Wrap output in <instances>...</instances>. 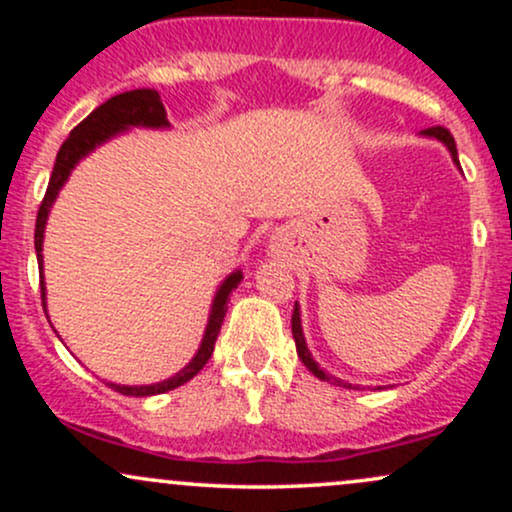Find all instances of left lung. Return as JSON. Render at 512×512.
Returning a JSON list of instances; mask_svg holds the SVG:
<instances>
[{
  "mask_svg": "<svg viewBox=\"0 0 512 512\" xmlns=\"http://www.w3.org/2000/svg\"><path fill=\"white\" fill-rule=\"evenodd\" d=\"M424 137L438 139V142H443L445 146H448V151H450L452 161H455V166L460 168V158H457V146H455V139H452V134L448 132V129H445V127H428V129H424ZM291 330H293V339H296V351H298V356H301L303 366L308 368L310 373L315 375V378L325 380V383H332V385L351 387L349 383H344V380H339V378H334V375L325 373V370H322V368L317 366V363H315V358H313V354H310V351H308V344H305V337H303V327H301V308H298V303H296V308H293Z\"/></svg>",
  "mask_w": 512,
  "mask_h": 512,
  "instance_id": "left-lung-1",
  "label": "left lung"
}]
</instances>
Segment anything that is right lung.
<instances>
[{
  "label": "right lung",
  "mask_w": 512,
  "mask_h": 512,
  "mask_svg": "<svg viewBox=\"0 0 512 512\" xmlns=\"http://www.w3.org/2000/svg\"><path fill=\"white\" fill-rule=\"evenodd\" d=\"M129 127H149V129H166L168 117H166V108H163L161 96L154 88H137V91H125L120 96H113L110 101H105L103 105H98L91 115L86 117L84 122H79L72 129L64 144L57 151V161L55 168H52L50 182H48V192H45L43 204L38 209V219H35V255H38V269H40V296H43V308H45V279H43V233H45V223H48V214L50 207L55 204L57 195H60L62 185L67 182L69 173H72L76 163L81 158L91 154L96 146H101L113 139L115 134L125 132ZM240 279H243V272H233L223 279V284L216 291L214 303H211V313H209V322L207 330H204L202 344H199L195 358L187 363L180 373H175L173 378L163 380V383H154V385H115L108 383L115 392L120 395H129V397H151V395H163V392L175 390V387L185 385L187 380H192L195 375L207 366V361L214 354V344L216 337H219L221 322L226 317L228 310V296H231L233 289H238Z\"/></svg>",
  "instance_id": "obj_1"
}]
</instances>
